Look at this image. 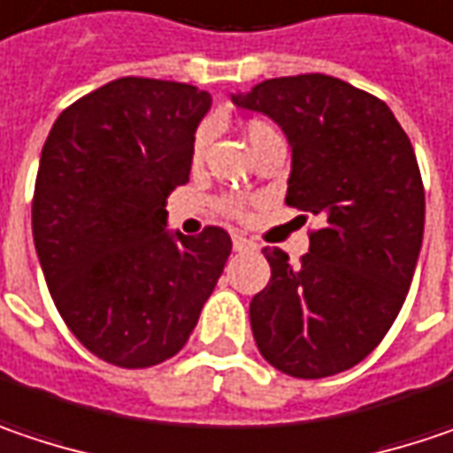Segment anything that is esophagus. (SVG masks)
<instances>
[{
	"instance_id": "1",
	"label": "esophagus",
	"mask_w": 453,
	"mask_h": 453,
	"mask_svg": "<svg viewBox=\"0 0 453 453\" xmlns=\"http://www.w3.org/2000/svg\"><path fill=\"white\" fill-rule=\"evenodd\" d=\"M233 249L235 251H249V249H253V241L243 238V235H233Z\"/></svg>"
}]
</instances>
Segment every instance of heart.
I'll return each mask as SVG.
<instances>
[{"instance_id": "obj_1", "label": "heart", "mask_w": 453, "mask_h": 453, "mask_svg": "<svg viewBox=\"0 0 453 453\" xmlns=\"http://www.w3.org/2000/svg\"><path fill=\"white\" fill-rule=\"evenodd\" d=\"M243 135H246V141H249V146H258L264 138H269V135H280L272 125H266V122L261 120H251L243 125ZM207 143H210V127H200L197 133H195V141H192V161L195 164H200L202 156H204V150H207ZM220 207H223V212L227 215H233V218H243V204L235 200H223L220 202Z\"/></svg>"}]
</instances>
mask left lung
Here are the masks:
<instances>
[{
    "label": "left lung",
    "mask_w": 453,
    "mask_h": 453,
    "mask_svg": "<svg viewBox=\"0 0 453 453\" xmlns=\"http://www.w3.org/2000/svg\"><path fill=\"white\" fill-rule=\"evenodd\" d=\"M292 146L287 204L320 215L297 266L264 249L269 284L251 300L261 357L297 380L366 359L408 297L426 223L411 138L382 99L326 73L266 79L233 94Z\"/></svg>",
    "instance_id": "obj_1"
}]
</instances>
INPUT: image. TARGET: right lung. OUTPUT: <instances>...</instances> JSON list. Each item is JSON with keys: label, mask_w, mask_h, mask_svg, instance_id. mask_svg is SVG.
<instances>
[{"label": "right lung", "mask_w": 453, "mask_h": 453, "mask_svg": "<svg viewBox=\"0 0 453 453\" xmlns=\"http://www.w3.org/2000/svg\"><path fill=\"white\" fill-rule=\"evenodd\" d=\"M210 104L192 84L122 76L66 107L42 146L35 251L68 331L107 364L179 354L223 274V227L166 230V197L189 181Z\"/></svg>", "instance_id": "obj_1"}]
</instances>
